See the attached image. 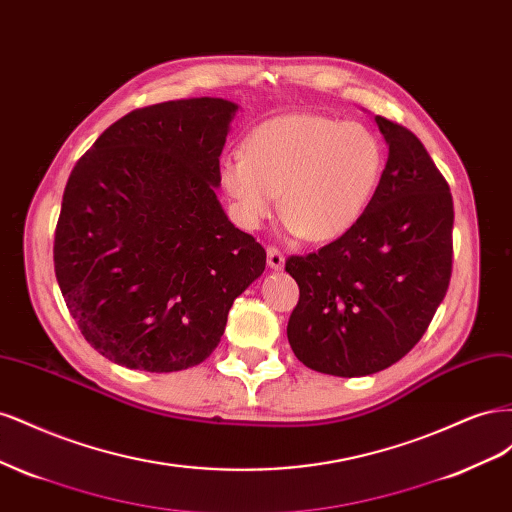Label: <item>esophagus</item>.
<instances>
[{"instance_id":"34e87169","label":"esophagus","mask_w":512,"mask_h":512,"mask_svg":"<svg viewBox=\"0 0 512 512\" xmlns=\"http://www.w3.org/2000/svg\"><path fill=\"white\" fill-rule=\"evenodd\" d=\"M267 262L271 269L282 271L284 269V254L277 250V247H267Z\"/></svg>"}]
</instances>
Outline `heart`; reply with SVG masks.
Returning <instances> with one entry per match:
<instances>
[{
	"instance_id": "obj_1",
	"label": "heart",
	"mask_w": 512,
	"mask_h": 512,
	"mask_svg": "<svg viewBox=\"0 0 512 512\" xmlns=\"http://www.w3.org/2000/svg\"><path fill=\"white\" fill-rule=\"evenodd\" d=\"M384 173L378 136L354 121L314 113L277 115L230 151L218 175L241 226L258 228L277 209L282 192L292 235L335 241L361 222Z\"/></svg>"
}]
</instances>
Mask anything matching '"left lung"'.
Returning a JSON list of instances; mask_svg holds the SVG:
<instances>
[{
	"label": "left lung",
	"mask_w": 512,
	"mask_h": 512,
	"mask_svg": "<svg viewBox=\"0 0 512 512\" xmlns=\"http://www.w3.org/2000/svg\"><path fill=\"white\" fill-rule=\"evenodd\" d=\"M389 145L380 188L348 235L290 256L297 359L320 374L369 376L406 356L440 307L453 267V196L423 143L376 115Z\"/></svg>",
	"instance_id": "1"
}]
</instances>
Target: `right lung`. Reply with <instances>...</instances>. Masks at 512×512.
Wrapping results in <instances>:
<instances>
[{"mask_svg":"<svg viewBox=\"0 0 512 512\" xmlns=\"http://www.w3.org/2000/svg\"><path fill=\"white\" fill-rule=\"evenodd\" d=\"M239 106L222 98L136 108L72 168L55 230V275L87 342L117 365L188 369L218 348L267 252L215 190Z\"/></svg>","mask_w":512,"mask_h":512,"instance_id":"right-lung-1","label":"right lung"}]
</instances>
